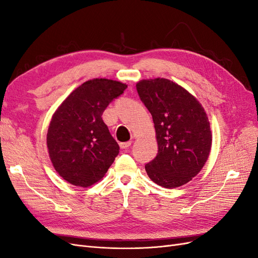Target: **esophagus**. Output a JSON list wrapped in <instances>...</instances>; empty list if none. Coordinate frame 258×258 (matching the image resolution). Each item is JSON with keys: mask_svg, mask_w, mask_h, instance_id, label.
Segmentation results:
<instances>
[{"mask_svg": "<svg viewBox=\"0 0 258 258\" xmlns=\"http://www.w3.org/2000/svg\"><path fill=\"white\" fill-rule=\"evenodd\" d=\"M131 144H132V141H127V142H120V143H119V146H120V148H122V150H124V148L129 147Z\"/></svg>", "mask_w": 258, "mask_h": 258, "instance_id": "esophagus-1", "label": "esophagus"}]
</instances>
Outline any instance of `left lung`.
Returning <instances> with one entry per match:
<instances>
[{
  "label": "left lung",
  "instance_id": "1",
  "mask_svg": "<svg viewBox=\"0 0 258 258\" xmlns=\"http://www.w3.org/2000/svg\"><path fill=\"white\" fill-rule=\"evenodd\" d=\"M137 91L152 114L158 143L156 157L145 165L147 175L166 188L186 184L205 166L212 144L204 107L166 79L139 82Z\"/></svg>",
  "mask_w": 258,
  "mask_h": 258
}]
</instances>
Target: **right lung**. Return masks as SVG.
Segmentation results:
<instances>
[{"label": "right lung", "instance_id": "obj_1", "mask_svg": "<svg viewBox=\"0 0 258 258\" xmlns=\"http://www.w3.org/2000/svg\"><path fill=\"white\" fill-rule=\"evenodd\" d=\"M127 85L106 79L85 82L54 112L47 147L59 175L75 186L88 187L102 178L119 153L102 114Z\"/></svg>", "mask_w": 258, "mask_h": 258}]
</instances>
